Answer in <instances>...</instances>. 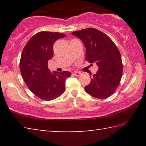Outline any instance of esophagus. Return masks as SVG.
<instances>
[{
	"label": "esophagus",
	"instance_id": "obj_1",
	"mask_svg": "<svg viewBox=\"0 0 146 146\" xmlns=\"http://www.w3.org/2000/svg\"><path fill=\"white\" fill-rule=\"evenodd\" d=\"M73 75H75V76H79L81 75V73L77 72V71H76V72H74L73 73Z\"/></svg>",
	"mask_w": 146,
	"mask_h": 146
}]
</instances>
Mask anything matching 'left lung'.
<instances>
[{
  "mask_svg": "<svg viewBox=\"0 0 146 146\" xmlns=\"http://www.w3.org/2000/svg\"><path fill=\"white\" fill-rule=\"evenodd\" d=\"M82 41L86 49V60L96 64L98 70L92 75L86 92L97 98L112 95L119 85L122 75V62L115 43L108 35L95 28L71 33Z\"/></svg>",
  "mask_w": 146,
  "mask_h": 146,
  "instance_id": "obj_1",
  "label": "left lung"
}]
</instances>
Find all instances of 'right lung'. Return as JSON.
Returning a JSON list of instances; mask_svg holds the SVG:
<instances>
[{
    "label": "right lung",
    "instance_id": "obj_1",
    "mask_svg": "<svg viewBox=\"0 0 146 146\" xmlns=\"http://www.w3.org/2000/svg\"><path fill=\"white\" fill-rule=\"evenodd\" d=\"M65 36L57 32H38L29 39L22 53L20 70L24 82L32 93L42 100H51L62 95L66 79L71 75L70 71L51 73L48 69L54 43Z\"/></svg>",
    "mask_w": 146,
    "mask_h": 146
}]
</instances>
